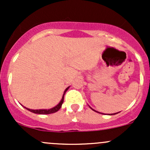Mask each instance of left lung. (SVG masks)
Returning a JSON list of instances; mask_svg holds the SVG:
<instances>
[{
	"mask_svg": "<svg viewBox=\"0 0 150 150\" xmlns=\"http://www.w3.org/2000/svg\"><path fill=\"white\" fill-rule=\"evenodd\" d=\"M91 109H92V108H91ZM92 110H93V109H92ZM94 111H95V112H96V110H94ZM99 113H100V112H99ZM115 114H116V113H115V114H111V115H115Z\"/></svg>",
	"mask_w": 150,
	"mask_h": 150,
	"instance_id": "left-lung-1",
	"label": "left lung"
}]
</instances>
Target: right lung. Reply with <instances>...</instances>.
<instances>
[{
  "label": "right lung",
  "instance_id": "right-lung-1",
  "mask_svg": "<svg viewBox=\"0 0 150 150\" xmlns=\"http://www.w3.org/2000/svg\"><path fill=\"white\" fill-rule=\"evenodd\" d=\"M68 88H69V87H67V88L65 89V91H64V94H63V96L62 98V100L60 101V102L57 104L56 107H53V108H51V109H48V110H30V109H28V108H25L27 109V110H28L29 111L35 113V114H40V115H48V114H51V113H54L58 111L59 110L60 108L62 107V105L63 104V102H64V94H65L66 91L68 90Z\"/></svg>",
  "mask_w": 150,
  "mask_h": 150
}]
</instances>
